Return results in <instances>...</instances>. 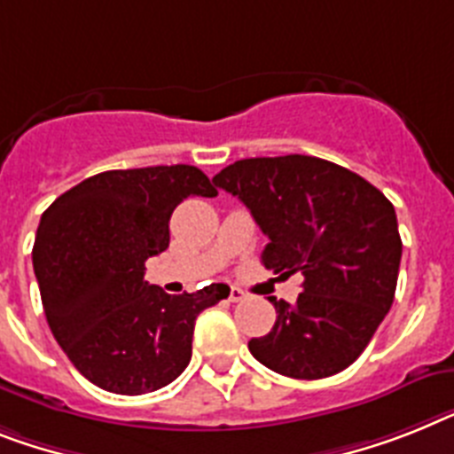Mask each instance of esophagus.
Instances as JSON below:
<instances>
[{
	"label": "esophagus",
	"mask_w": 454,
	"mask_h": 454,
	"mask_svg": "<svg viewBox=\"0 0 454 454\" xmlns=\"http://www.w3.org/2000/svg\"><path fill=\"white\" fill-rule=\"evenodd\" d=\"M243 299H246V292L239 287H230V301H243Z\"/></svg>",
	"instance_id": "esophagus-1"
}]
</instances>
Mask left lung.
Here are the masks:
<instances>
[{"label": "left lung", "mask_w": 454, "mask_h": 454, "mask_svg": "<svg viewBox=\"0 0 454 454\" xmlns=\"http://www.w3.org/2000/svg\"><path fill=\"white\" fill-rule=\"evenodd\" d=\"M213 183L248 206L269 239L262 264L280 278L303 276L297 303L269 297L278 317L248 340L253 357L299 380L348 369L395 301V206L362 176L310 155L239 160Z\"/></svg>", "instance_id": "1"}]
</instances>
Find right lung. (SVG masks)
<instances>
[{
    "label": "right lung",
    "mask_w": 454,
    "mask_h": 454,
    "mask_svg": "<svg viewBox=\"0 0 454 454\" xmlns=\"http://www.w3.org/2000/svg\"><path fill=\"white\" fill-rule=\"evenodd\" d=\"M215 194L208 176L190 164L115 168L90 176L43 211L32 248L43 313L90 383L145 395L190 364L194 320L227 299L230 287L167 294L144 273L145 262L168 248L176 206Z\"/></svg>",
    "instance_id": "right-lung-1"
}]
</instances>
